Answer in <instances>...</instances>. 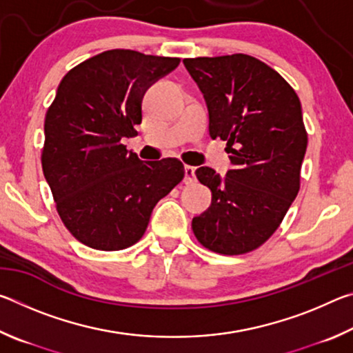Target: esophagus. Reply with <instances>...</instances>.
Instances as JSON below:
<instances>
[{
    "label": "esophagus",
    "instance_id": "obj_1",
    "mask_svg": "<svg viewBox=\"0 0 353 353\" xmlns=\"http://www.w3.org/2000/svg\"><path fill=\"white\" fill-rule=\"evenodd\" d=\"M194 171H196L194 166L185 165V183H193L196 181Z\"/></svg>",
    "mask_w": 353,
    "mask_h": 353
}]
</instances>
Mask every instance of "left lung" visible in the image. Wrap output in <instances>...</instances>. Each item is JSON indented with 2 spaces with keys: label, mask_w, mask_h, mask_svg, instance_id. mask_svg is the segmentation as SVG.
<instances>
[{
  "label": "left lung",
  "mask_w": 353,
  "mask_h": 353,
  "mask_svg": "<svg viewBox=\"0 0 353 353\" xmlns=\"http://www.w3.org/2000/svg\"><path fill=\"white\" fill-rule=\"evenodd\" d=\"M183 65L205 98L210 137L227 141L234 165L225 179L208 166L196 170L212 205L191 229L212 252H250L279 229L301 188L308 143L301 101L276 70L241 52Z\"/></svg>",
  "instance_id": "1"
}]
</instances>
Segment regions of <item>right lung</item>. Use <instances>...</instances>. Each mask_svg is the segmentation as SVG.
Masks as SVG:
<instances>
[{
  "mask_svg": "<svg viewBox=\"0 0 353 353\" xmlns=\"http://www.w3.org/2000/svg\"><path fill=\"white\" fill-rule=\"evenodd\" d=\"M181 59L110 50L71 68L45 117L41 168L63 225L98 250L132 246L152 208L185 177L177 159L141 162L123 137H135L149 85Z\"/></svg>",
  "mask_w": 353,
  "mask_h": 353,
  "instance_id": "right-lung-1",
  "label": "right lung"
}]
</instances>
